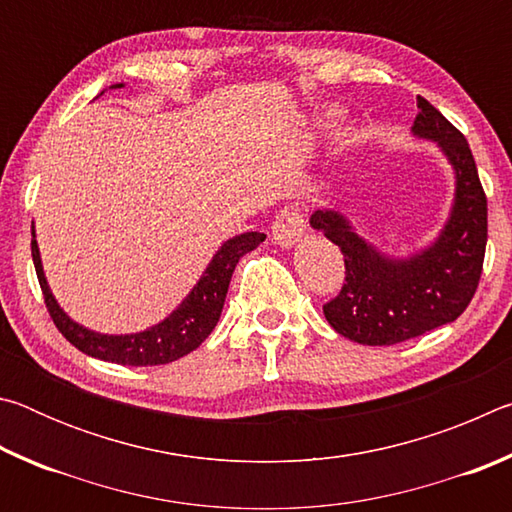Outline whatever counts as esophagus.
Returning <instances> with one entry per match:
<instances>
[{
	"instance_id": "34e87169",
	"label": "esophagus",
	"mask_w": 512,
	"mask_h": 512,
	"mask_svg": "<svg viewBox=\"0 0 512 512\" xmlns=\"http://www.w3.org/2000/svg\"><path fill=\"white\" fill-rule=\"evenodd\" d=\"M271 230H273L275 244L289 248L293 244H298L302 232L307 230V221L298 210H282L275 216Z\"/></svg>"
}]
</instances>
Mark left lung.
<instances>
[{
	"label": "left lung",
	"mask_w": 512,
	"mask_h": 512,
	"mask_svg": "<svg viewBox=\"0 0 512 512\" xmlns=\"http://www.w3.org/2000/svg\"><path fill=\"white\" fill-rule=\"evenodd\" d=\"M413 135L438 142L456 173L452 214L429 248L395 259L361 239L334 210L311 214V228L341 248L345 282L323 305L327 323L361 345H395L447 325L463 314L479 287L488 201L470 144L427 99L418 97Z\"/></svg>",
	"instance_id": "8db88e82"
}]
</instances>
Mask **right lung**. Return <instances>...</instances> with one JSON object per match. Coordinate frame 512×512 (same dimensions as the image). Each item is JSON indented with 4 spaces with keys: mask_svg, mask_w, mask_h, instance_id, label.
I'll return each instance as SVG.
<instances>
[{
    "mask_svg": "<svg viewBox=\"0 0 512 512\" xmlns=\"http://www.w3.org/2000/svg\"><path fill=\"white\" fill-rule=\"evenodd\" d=\"M112 88H121V83L112 85ZM31 235L33 266H36L47 311L58 332L83 354H90V357L101 361L121 363V366H162V363H171L194 352L219 323L225 293H228L230 277L235 273L237 262L266 239L262 232H244V235L228 239L216 250L196 287L189 291V296L180 302V307L169 318L144 329V332L112 336L85 329L58 307L56 298L49 291L47 277L42 273L36 230H31Z\"/></svg>",
    "mask_w": 512,
    "mask_h": 512,
    "instance_id": "right-lung-1",
    "label": "right lung"
}]
</instances>
